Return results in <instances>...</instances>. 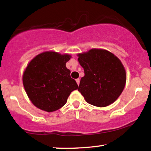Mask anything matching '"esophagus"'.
Instances as JSON below:
<instances>
[{"instance_id":"obj_1","label":"esophagus","mask_w":151,"mask_h":151,"mask_svg":"<svg viewBox=\"0 0 151 151\" xmlns=\"http://www.w3.org/2000/svg\"><path fill=\"white\" fill-rule=\"evenodd\" d=\"M76 83H77L78 85H79V83H80V79H79V78H77V79H76Z\"/></svg>"}]
</instances>
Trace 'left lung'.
Listing matches in <instances>:
<instances>
[{"instance_id":"obj_1","label":"left lung","mask_w":151,"mask_h":151,"mask_svg":"<svg viewBox=\"0 0 151 151\" xmlns=\"http://www.w3.org/2000/svg\"><path fill=\"white\" fill-rule=\"evenodd\" d=\"M77 56L85 72L78 91L85 101L98 107L107 106L115 102L126 83V72L121 60L102 49H91Z\"/></svg>"}]
</instances>
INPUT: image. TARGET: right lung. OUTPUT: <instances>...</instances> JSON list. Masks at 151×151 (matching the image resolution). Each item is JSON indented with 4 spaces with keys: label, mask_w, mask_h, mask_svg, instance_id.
Returning <instances> with one entry per match:
<instances>
[{
    "label": "right lung",
    "mask_w": 151,
    "mask_h": 151,
    "mask_svg": "<svg viewBox=\"0 0 151 151\" xmlns=\"http://www.w3.org/2000/svg\"><path fill=\"white\" fill-rule=\"evenodd\" d=\"M72 56L47 51L35 56L27 65L22 76L24 87L32 104L51 112L66 104L70 94L78 89L66 64Z\"/></svg>",
    "instance_id": "obj_1"
}]
</instances>
